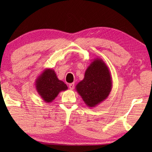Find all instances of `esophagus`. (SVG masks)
<instances>
[{
  "label": "esophagus",
  "instance_id": "1",
  "mask_svg": "<svg viewBox=\"0 0 152 152\" xmlns=\"http://www.w3.org/2000/svg\"><path fill=\"white\" fill-rule=\"evenodd\" d=\"M69 87L70 89H73L74 88V83H70V84L69 85Z\"/></svg>",
  "mask_w": 152,
  "mask_h": 152
}]
</instances>
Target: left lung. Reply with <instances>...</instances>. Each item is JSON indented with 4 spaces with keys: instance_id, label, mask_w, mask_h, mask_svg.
Returning <instances> with one entry per match:
<instances>
[{
    "instance_id": "1",
    "label": "left lung",
    "mask_w": 152,
    "mask_h": 152,
    "mask_svg": "<svg viewBox=\"0 0 152 152\" xmlns=\"http://www.w3.org/2000/svg\"><path fill=\"white\" fill-rule=\"evenodd\" d=\"M112 88V76L101 58H95L86 70L84 78L76 90L88 107L93 108L107 99Z\"/></svg>"
}]
</instances>
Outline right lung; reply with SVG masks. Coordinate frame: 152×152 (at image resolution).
<instances>
[{
  "label": "right lung",
  "mask_w": 152,
  "mask_h": 152,
  "mask_svg": "<svg viewBox=\"0 0 152 152\" xmlns=\"http://www.w3.org/2000/svg\"><path fill=\"white\" fill-rule=\"evenodd\" d=\"M35 88L44 102L50 103L59 93L68 89L67 86L57 78L55 70L45 69L35 81Z\"/></svg>",
  "instance_id": "1"
}]
</instances>
